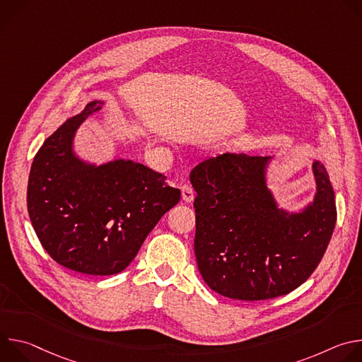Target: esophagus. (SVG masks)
Wrapping results in <instances>:
<instances>
[{"mask_svg": "<svg viewBox=\"0 0 362 362\" xmlns=\"http://www.w3.org/2000/svg\"><path fill=\"white\" fill-rule=\"evenodd\" d=\"M182 199L186 203H192L194 200V192H193V189L189 185L182 186Z\"/></svg>", "mask_w": 362, "mask_h": 362, "instance_id": "esophagus-1", "label": "esophagus"}]
</instances>
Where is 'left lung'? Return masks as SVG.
Segmentation results:
<instances>
[{
	"instance_id": "left-lung-1",
	"label": "left lung",
	"mask_w": 362,
	"mask_h": 362,
	"mask_svg": "<svg viewBox=\"0 0 362 362\" xmlns=\"http://www.w3.org/2000/svg\"><path fill=\"white\" fill-rule=\"evenodd\" d=\"M274 156L223 153L190 172L196 192L194 255L203 281L240 300H262L302 285L331 240L337 208L325 166L313 162L317 192L298 212L268 186Z\"/></svg>"
}]
</instances>
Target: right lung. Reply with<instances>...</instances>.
I'll return each instance as SVG.
<instances>
[{"label":"right lung","mask_w":362,"mask_h":362,"mask_svg":"<svg viewBox=\"0 0 362 362\" xmlns=\"http://www.w3.org/2000/svg\"><path fill=\"white\" fill-rule=\"evenodd\" d=\"M105 101L93 100L37 151L27 208L47 253L76 272L115 275L134 259L147 235L180 200L166 176L130 159L97 165L74 150L78 127Z\"/></svg>","instance_id":"1"}]
</instances>
